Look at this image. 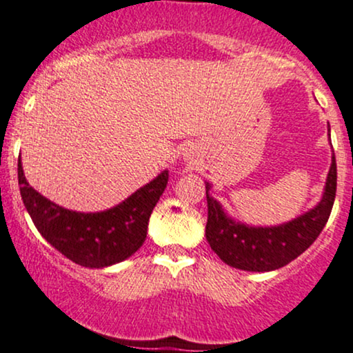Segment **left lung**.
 I'll return each instance as SVG.
<instances>
[{"label":"left lung","mask_w":353,"mask_h":353,"mask_svg":"<svg viewBox=\"0 0 353 353\" xmlns=\"http://www.w3.org/2000/svg\"><path fill=\"white\" fill-rule=\"evenodd\" d=\"M330 132V129H328ZM330 135V134H328ZM206 183V239L226 265L245 271H273L300 256L319 238L330 218L336 192V162L332 156L325 191L320 203L305 214L278 226H248L224 212Z\"/></svg>","instance_id":"1"}]
</instances>
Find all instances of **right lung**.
Here are the masks:
<instances>
[{
  "label": "right lung",
  "mask_w": 353,
  "mask_h": 353,
  "mask_svg": "<svg viewBox=\"0 0 353 353\" xmlns=\"http://www.w3.org/2000/svg\"><path fill=\"white\" fill-rule=\"evenodd\" d=\"M169 172L137 189L117 206L100 212H77L37 192L18 162V184L30 218L55 250L85 268H105L132 256L145 241L152 209L168 185Z\"/></svg>",
  "instance_id": "obj_1"
}]
</instances>
